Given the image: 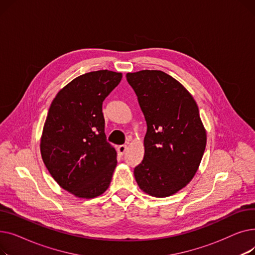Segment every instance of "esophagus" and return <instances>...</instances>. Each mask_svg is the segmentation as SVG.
I'll return each instance as SVG.
<instances>
[{
  "label": "esophagus",
  "mask_w": 255,
  "mask_h": 255,
  "mask_svg": "<svg viewBox=\"0 0 255 255\" xmlns=\"http://www.w3.org/2000/svg\"><path fill=\"white\" fill-rule=\"evenodd\" d=\"M117 150H118V153H119V155H124V153L127 151V145L126 144H122V145H119L118 148H117Z\"/></svg>",
  "instance_id": "obj_1"
}]
</instances>
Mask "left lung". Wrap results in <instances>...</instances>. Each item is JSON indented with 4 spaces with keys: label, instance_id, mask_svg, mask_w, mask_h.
Returning <instances> with one entry per match:
<instances>
[{
    "label": "left lung",
    "instance_id": "1",
    "mask_svg": "<svg viewBox=\"0 0 255 255\" xmlns=\"http://www.w3.org/2000/svg\"><path fill=\"white\" fill-rule=\"evenodd\" d=\"M126 77L148 126L143 160L134 168L136 183L151 196H170L193 179L206 149L198 106L187 89L163 71L140 70Z\"/></svg>",
    "mask_w": 255,
    "mask_h": 255
}]
</instances>
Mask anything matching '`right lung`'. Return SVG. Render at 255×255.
<instances>
[{
  "label": "right lung",
  "instance_id": "add662e5",
  "mask_svg": "<svg viewBox=\"0 0 255 255\" xmlns=\"http://www.w3.org/2000/svg\"><path fill=\"white\" fill-rule=\"evenodd\" d=\"M122 73L98 70L79 75L53 98L40 138L43 162L61 188L94 198L110 187L117 151L106 141L102 102Z\"/></svg>",
  "mask_w": 255,
  "mask_h": 255
}]
</instances>
